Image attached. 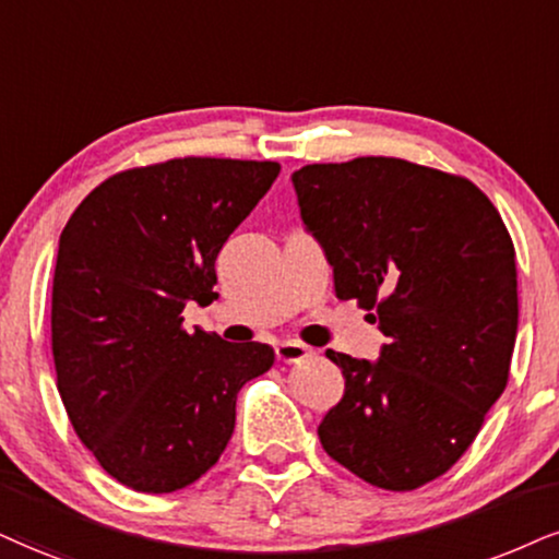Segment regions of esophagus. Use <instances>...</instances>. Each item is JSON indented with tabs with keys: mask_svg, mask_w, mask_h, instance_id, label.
<instances>
[{
	"mask_svg": "<svg viewBox=\"0 0 559 559\" xmlns=\"http://www.w3.org/2000/svg\"><path fill=\"white\" fill-rule=\"evenodd\" d=\"M274 355H277L280 362H300L311 355V349L300 342H280L277 347H274Z\"/></svg>",
	"mask_w": 559,
	"mask_h": 559,
	"instance_id": "esophagus-1",
	"label": "esophagus"
}]
</instances>
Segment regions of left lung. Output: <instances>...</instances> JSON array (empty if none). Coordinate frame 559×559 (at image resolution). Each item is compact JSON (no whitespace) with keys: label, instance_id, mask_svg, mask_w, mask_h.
Segmentation results:
<instances>
[{"label":"left lung","instance_id":"left-lung-1","mask_svg":"<svg viewBox=\"0 0 559 559\" xmlns=\"http://www.w3.org/2000/svg\"><path fill=\"white\" fill-rule=\"evenodd\" d=\"M293 186L336 298L385 336L378 360L326 349L344 394L319 425L323 451L370 485L415 490L456 464L506 391L513 240L472 181L399 157L306 165Z\"/></svg>","mask_w":559,"mask_h":559}]
</instances>
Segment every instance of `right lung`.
Wrapping results in <instances>:
<instances>
[{
    "label": "right lung",
    "instance_id": "obj_1",
    "mask_svg": "<svg viewBox=\"0 0 559 559\" xmlns=\"http://www.w3.org/2000/svg\"><path fill=\"white\" fill-rule=\"evenodd\" d=\"M280 176L272 160L178 157L95 186L59 238L51 295L57 385L74 432L136 492L183 490L217 464L243 383L274 362L183 308L217 300L215 261Z\"/></svg>",
    "mask_w": 559,
    "mask_h": 559
}]
</instances>
